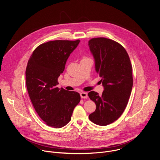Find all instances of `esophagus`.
Returning a JSON list of instances; mask_svg holds the SVG:
<instances>
[{"mask_svg": "<svg viewBox=\"0 0 160 160\" xmlns=\"http://www.w3.org/2000/svg\"><path fill=\"white\" fill-rule=\"evenodd\" d=\"M80 96L82 98H88V94L86 92H80Z\"/></svg>", "mask_w": 160, "mask_h": 160, "instance_id": "esophagus-1", "label": "esophagus"}]
</instances>
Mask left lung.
Instances as JSON below:
<instances>
[{
	"label": "left lung",
	"mask_w": 160,
	"mask_h": 160,
	"mask_svg": "<svg viewBox=\"0 0 160 160\" xmlns=\"http://www.w3.org/2000/svg\"><path fill=\"white\" fill-rule=\"evenodd\" d=\"M88 46L104 89L100 96L93 91L88 92L96 105L89 118L95 124L106 126L117 120L128 104L133 84L132 66L124 47L114 40L93 38Z\"/></svg>",
	"instance_id": "obj_1"
}]
</instances>
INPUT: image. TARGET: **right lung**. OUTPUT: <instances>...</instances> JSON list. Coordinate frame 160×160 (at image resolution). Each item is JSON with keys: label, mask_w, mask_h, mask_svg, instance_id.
Returning a JSON list of instances; mask_svg holds the SVG:
<instances>
[{"label": "right lung", "mask_w": 160, "mask_h": 160, "mask_svg": "<svg viewBox=\"0 0 160 160\" xmlns=\"http://www.w3.org/2000/svg\"><path fill=\"white\" fill-rule=\"evenodd\" d=\"M80 40H53L37 47L26 69L28 94L36 112L45 123L54 128L68 124L80 96L75 91L56 87L66 61Z\"/></svg>", "instance_id": "1"}]
</instances>
